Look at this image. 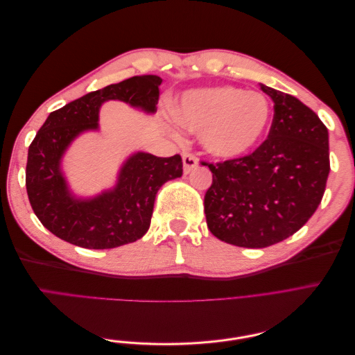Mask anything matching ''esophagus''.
I'll return each instance as SVG.
<instances>
[{"label":"esophagus","mask_w":355,"mask_h":355,"mask_svg":"<svg viewBox=\"0 0 355 355\" xmlns=\"http://www.w3.org/2000/svg\"><path fill=\"white\" fill-rule=\"evenodd\" d=\"M182 159H184V173L189 175L192 170H196L198 167V159L196 158V155L185 153L182 155Z\"/></svg>","instance_id":"esophagus-1"}]
</instances>
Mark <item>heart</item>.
<instances>
[{
	"label": "heart",
	"instance_id": "obj_1",
	"mask_svg": "<svg viewBox=\"0 0 355 355\" xmlns=\"http://www.w3.org/2000/svg\"><path fill=\"white\" fill-rule=\"evenodd\" d=\"M271 115V103L262 93L232 85L189 90L175 108L176 121L198 132L202 148L222 159L252 153L266 133Z\"/></svg>",
	"mask_w": 355,
	"mask_h": 355
}]
</instances>
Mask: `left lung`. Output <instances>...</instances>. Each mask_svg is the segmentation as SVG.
<instances>
[{"label":"left lung","mask_w":355,"mask_h":355,"mask_svg":"<svg viewBox=\"0 0 355 355\" xmlns=\"http://www.w3.org/2000/svg\"><path fill=\"white\" fill-rule=\"evenodd\" d=\"M261 89L274 102L268 137L244 157L202 163L213 173L204 196L210 232L247 249L277 244L302 228L330 171L329 132L318 115L292 94Z\"/></svg>","instance_id":"8db88e82"}]
</instances>
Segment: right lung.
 I'll return each mask as SVG.
<instances>
[{
	"instance_id": "right-lung-1",
	"label": "right lung",
	"mask_w": 355,
	"mask_h": 355,
	"mask_svg": "<svg viewBox=\"0 0 355 355\" xmlns=\"http://www.w3.org/2000/svg\"><path fill=\"white\" fill-rule=\"evenodd\" d=\"M163 83L157 75H139L87 93L53 111L28 149L26 192L40 222L56 237L84 249H114L142 239L151 225L158 189L180 178L182 158L136 153L123 164L115 188L101 196L73 197L62 175L60 159L69 144L99 127L106 101H123L146 112L157 111Z\"/></svg>"
}]
</instances>
